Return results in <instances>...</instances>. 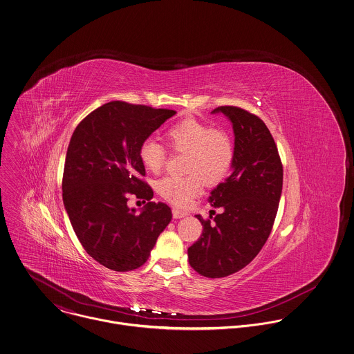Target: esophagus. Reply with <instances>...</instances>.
Wrapping results in <instances>:
<instances>
[{
	"label": "esophagus",
	"mask_w": 354,
	"mask_h": 354,
	"mask_svg": "<svg viewBox=\"0 0 354 354\" xmlns=\"http://www.w3.org/2000/svg\"><path fill=\"white\" fill-rule=\"evenodd\" d=\"M172 216H174V218H182V217H186L187 213H186V212H182V210L176 209V207H174V209H172Z\"/></svg>",
	"instance_id": "obj_1"
}]
</instances>
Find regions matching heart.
I'll return each mask as SVG.
<instances>
[{
    "label": "heart",
    "mask_w": 354,
    "mask_h": 354,
    "mask_svg": "<svg viewBox=\"0 0 354 354\" xmlns=\"http://www.w3.org/2000/svg\"><path fill=\"white\" fill-rule=\"evenodd\" d=\"M168 147L175 152H186L185 176H165L156 183L158 196L175 206H187L202 187L220 183L230 172L235 148L231 137L220 129L194 118L182 119L165 130ZM167 151L153 138L141 142L138 158L151 171H161Z\"/></svg>",
    "instance_id": "b5f03b06"
}]
</instances>
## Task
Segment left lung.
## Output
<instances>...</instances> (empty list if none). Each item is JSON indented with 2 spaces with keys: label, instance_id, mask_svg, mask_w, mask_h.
I'll list each match as a JSON object with an SVG mask.
<instances>
[{
  "label": "left lung",
  "instance_id": "obj_1",
  "mask_svg": "<svg viewBox=\"0 0 354 354\" xmlns=\"http://www.w3.org/2000/svg\"><path fill=\"white\" fill-rule=\"evenodd\" d=\"M231 120L235 134L232 174L209 196L220 210L196 217L202 235L189 247L190 266L203 277L221 278L245 268L262 250L274 224L282 192V162L274 138L259 117L234 106L212 111Z\"/></svg>",
  "mask_w": 354,
  "mask_h": 354
}]
</instances>
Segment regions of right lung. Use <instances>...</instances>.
Listing matches in <instances>:
<instances>
[{
  "label": "right lung",
  "instance_id": "add662e5",
  "mask_svg": "<svg viewBox=\"0 0 354 354\" xmlns=\"http://www.w3.org/2000/svg\"><path fill=\"white\" fill-rule=\"evenodd\" d=\"M176 113L167 109L110 102L86 115L76 127L66 152L62 198L84 250L115 272L142 266L158 235L172 218L141 176L145 167L138 149ZM149 201L140 214L127 206L128 196Z\"/></svg>",
  "mask_w": 354,
  "mask_h": 354
}]
</instances>
